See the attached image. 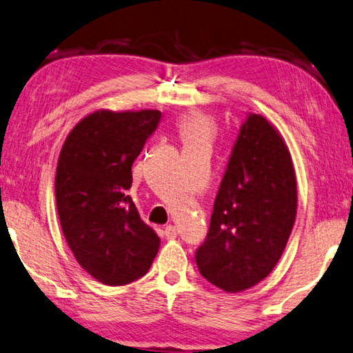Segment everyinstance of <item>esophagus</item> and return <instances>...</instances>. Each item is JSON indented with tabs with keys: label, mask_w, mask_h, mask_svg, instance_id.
I'll list each match as a JSON object with an SVG mask.
<instances>
[{
	"label": "esophagus",
	"mask_w": 353,
	"mask_h": 353,
	"mask_svg": "<svg viewBox=\"0 0 353 353\" xmlns=\"http://www.w3.org/2000/svg\"><path fill=\"white\" fill-rule=\"evenodd\" d=\"M164 236H165V239H175L178 236L176 228L173 226V224H168V226H165V229H164Z\"/></svg>",
	"instance_id": "obj_1"
}]
</instances>
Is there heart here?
<instances>
[{"label": "heart", "mask_w": 353, "mask_h": 353, "mask_svg": "<svg viewBox=\"0 0 353 353\" xmlns=\"http://www.w3.org/2000/svg\"><path fill=\"white\" fill-rule=\"evenodd\" d=\"M214 130H216V127H214L212 117L199 113V111H189L180 121V132L185 143L208 145L213 139Z\"/></svg>", "instance_id": "obj_1"}]
</instances>
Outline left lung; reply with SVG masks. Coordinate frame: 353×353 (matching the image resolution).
Here are the masks:
<instances>
[{
    "mask_svg": "<svg viewBox=\"0 0 353 353\" xmlns=\"http://www.w3.org/2000/svg\"><path fill=\"white\" fill-rule=\"evenodd\" d=\"M296 205L288 148L263 116L250 113L232 146L205 242L196 252L202 277L231 293L261 282L287 247Z\"/></svg>",
    "mask_w": 353,
    "mask_h": 353,
    "instance_id": "8db88e82",
    "label": "left lung"
}]
</instances>
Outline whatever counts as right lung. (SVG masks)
<instances>
[{
    "label": "right lung",
    "instance_id": "add662e5",
    "mask_svg": "<svg viewBox=\"0 0 353 353\" xmlns=\"http://www.w3.org/2000/svg\"><path fill=\"white\" fill-rule=\"evenodd\" d=\"M161 117L157 110L95 111L60 151L55 201L63 236L76 261L110 287L143 277L159 250L127 191L132 165Z\"/></svg>",
    "mask_w": 353,
    "mask_h": 353
}]
</instances>
